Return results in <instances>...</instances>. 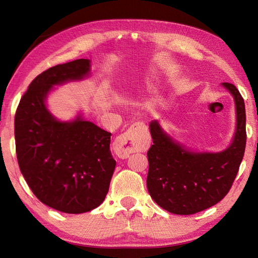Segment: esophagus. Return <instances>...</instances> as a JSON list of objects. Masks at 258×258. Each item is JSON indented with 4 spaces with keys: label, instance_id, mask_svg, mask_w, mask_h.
Masks as SVG:
<instances>
[{
    "label": "esophagus",
    "instance_id": "esophagus-1",
    "mask_svg": "<svg viewBox=\"0 0 258 258\" xmlns=\"http://www.w3.org/2000/svg\"><path fill=\"white\" fill-rule=\"evenodd\" d=\"M144 130H146L144 124L136 122L124 134L116 138L112 148L119 159H128L131 153L140 152L144 147L142 137Z\"/></svg>",
    "mask_w": 258,
    "mask_h": 258
}]
</instances>
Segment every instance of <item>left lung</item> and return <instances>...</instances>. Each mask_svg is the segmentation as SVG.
I'll return each mask as SVG.
<instances>
[{
  "mask_svg": "<svg viewBox=\"0 0 258 258\" xmlns=\"http://www.w3.org/2000/svg\"><path fill=\"white\" fill-rule=\"evenodd\" d=\"M234 99L235 131L230 146L219 152L194 151L169 136L159 120L149 124L153 144L148 151L147 187L161 208L175 215H194L224 198L233 184L246 144V116L240 92L221 83Z\"/></svg>",
  "mask_w": 258,
  "mask_h": 258,
  "instance_id": "obj_1",
  "label": "left lung"
}]
</instances>
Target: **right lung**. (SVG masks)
Instances as JSON below:
<instances>
[{
  "mask_svg": "<svg viewBox=\"0 0 258 258\" xmlns=\"http://www.w3.org/2000/svg\"><path fill=\"white\" fill-rule=\"evenodd\" d=\"M91 75V60L78 59L39 74L24 94L15 115L18 165L42 204L66 213H84L104 202L115 171L110 133L79 112L60 120L48 109L55 87Z\"/></svg>",
  "mask_w": 258,
  "mask_h": 258,
  "instance_id": "obj_1",
  "label": "right lung"
}]
</instances>
